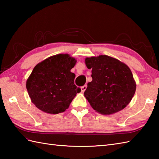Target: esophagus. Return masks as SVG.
I'll return each mask as SVG.
<instances>
[{
  "label": "esophagus",
  "instance_id": "34e87169",
  "mask_svg": "<svg viewBox=\"0 0 159 159\" xmlns=\"http://www.w3.org/2000/svg\"><path fill=\"white\" fill-rule=\"evenodd\" d=\"M80 89H81V92L83 93L86 90V89H87V85H83V87H81V88H80Z\"/></svg>",
  "mask_w": 159,
  "mask_h": 159
}]
</instances>
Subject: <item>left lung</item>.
Instances as JSON below:
<instances>
[{"label": "left lung", "instance_id": "1", "mask_svg": "<svg viewBox=\"0 0 159 159\" xmlns=\"http://www.w3.org/2000/svg\"><path fill=\"white\" fill-rule=\"evenodd\" d=\"M85 63L87 68L92 69V81L87 83L84 96L93 109L102 115L124 109L136 91L128 66L107 55L87 57Z\"/></svg>", "mask_w": 159, "mask_h": 159}]
</instances>
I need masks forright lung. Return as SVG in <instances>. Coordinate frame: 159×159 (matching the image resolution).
<instances>
[{
  "instance_id": "right-lung-1",
  "label": "right lung",
  "mask_w": 159,
  "mask_h": 159,
  "mask_svg": "<svg viewBox=\"0 0 159 159\" xmlns=\"http://www.w3.org/2000/svg\"><path fill=\"white\" fill-rule=\"evenodd\" d=\"M76 62L67 54H59L35 66L26 87L37 108L50 114H58L68 109L76 93L81 91L74 85L76 76L70 72Z\"/></svg>"
}]
</instances>
